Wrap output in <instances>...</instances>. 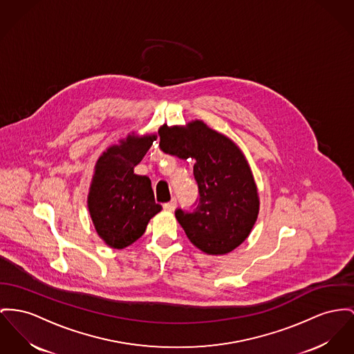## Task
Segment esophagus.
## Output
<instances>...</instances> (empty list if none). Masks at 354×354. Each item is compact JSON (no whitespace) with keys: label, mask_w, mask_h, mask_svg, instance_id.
Wrapping results in <instances>:
<instances>
[{"label":"esophagus","mask_w":354,"mask_h":354,"mask_svg":"<svg viewBox=\"0 0 354 354\" xmlns=\"http://www.w3.org/2000/svg\"><path fill=\"white\" fill-rule=\"evenodd\" d=\"M176 207H177V200L176 198H171L169 203L164 204L165 211H169V212H173L176 209Z\"/></svg>","instance_id":"1"}]
</instances>
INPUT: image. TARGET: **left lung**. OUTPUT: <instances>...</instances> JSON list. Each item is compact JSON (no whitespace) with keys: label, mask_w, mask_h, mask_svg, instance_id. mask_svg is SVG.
Returning a JSON list of instances; mask_svg holds the SVG:
<instances>
[{"label":"left lung","mask_w":354,"mask_h":354,"mask_svg":"<svg viewBox=\"0 0 354 354\" xmlns=\"http://www.w3.org/2000/svg\"><path fill=\"white\" fill-rule=\"evenodd\" d=\"M161 150L196 160L198 203L193 212L177 209L176 218L192 244L208 255L234 251L250 235L259 213V196L250 165L237 147L203 120L158 130Z\"/></svg>","instance_id":"obj_1"}]
</instances>
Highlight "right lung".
<instances>
[{
    "label": "right lung",
    "mask_w": 354,
    "mask_h": 354,
    "mask_svg": "<svg viewBox=\"0 0 354 354\" xmlns=\"http://www.w3.org/2000/svg\"><path fill=\"white\" fill-rule=\"evenodd\" d=\"M153 141L156 136L133 133L96 161L87 205L97 235L111 248L137 241L150 218L162 209L154 200L150 178L134 173Z\"/></svg>",
    "instance_id": "right-lung-1"
}]
</instances>
